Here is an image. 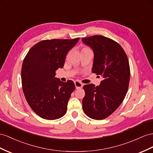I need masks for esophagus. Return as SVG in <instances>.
Segmentation results:
<instances>
[{
  "label": "esophagus",
  "instance_id": "34e87169",
  "mask_svg": "<svg viewBox=\"0 0 153 153\" xmlns=\"http://www.w3.org/2000/svg\"><path fill=\"white\" fill-rule=\"evenodd\" d=\"M74 83H75V86H76V89H79V88H81L82 87H83V84H82L80 81H76L75 82H74Z\"/></svg>",
  "mask_w": 153,
  "mask_h": 153
}]
</instances>
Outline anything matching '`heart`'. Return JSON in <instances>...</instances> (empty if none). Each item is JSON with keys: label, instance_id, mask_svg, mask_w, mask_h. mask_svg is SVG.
<instances>
[{"label": "heart", "instance_id": "b5f03b06", "mask_svg": "<svg viewBox=\"0 0 153 153\" xmlns=\"http://www.w3.org/2000/svg\"><path fill=\"white\" fill-rule=\"evenodd\" d=\"M87 48H88V47H84L83 49H87ZM83 49H82V50H83Z\"/></svg>", "mask_w": 153, "mask_h": 153}]
</instances>
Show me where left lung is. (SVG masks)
I'll list each match as a JSON object with an SVG mask.
<instances>
[{
    "instance_id": "1",
    "label": "left lung",
    "mask_w": 153,
    "mask_h": 153,
    "mask_svg": "<svg viewBox=\"0 0 153 153\" xmlns=\"http://www.w3.org/2000/svg\"><path fill=\"white\" fill-rule=\"evenodd\" d=\"M94 53L92 72L102 77L100 86L85 85L82 105L85 114L100 120L111 116L123 102L130 81L128 57L120 44L102 36L82 39Z\"/></svg>"
}]
</instances>
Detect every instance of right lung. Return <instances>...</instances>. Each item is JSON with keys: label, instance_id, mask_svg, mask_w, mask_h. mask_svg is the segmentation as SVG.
I'll return each mask as SVG.
<instances>
[{"label": "right lung", "instance_id": "right-lung-1", "mask_svg": "<svg viewBox=\"0 0 153 153\" xmlns=\"http://www.w3.org/2000/svg\"><path fill=\"white\" fill-rule=\"evenodd\" d=\"M79 39L41 41L30 49L23 60V92L31 108L43 119H59L67 111L75 85L71 80L62 82L55 76L58 68L63 67L66 54Z\"/></svg>", "mask_w": 153, "mask_h": 153}]
</instances>
